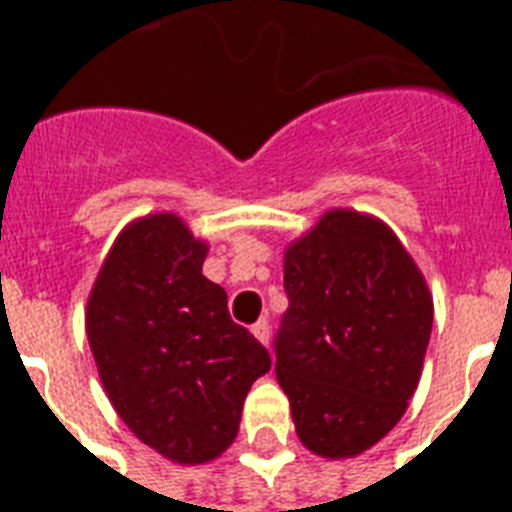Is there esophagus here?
Returning a JSON list of instances; mask_svg holds the SVG:
<instances>
[{"instance_id":"1","label":"esophagus","mask_w":512,"mask_h":512,"mask_svg":"<svg viewBox=\"0 0 512 512\" xmlns=\"http://www.w3.org/2000/svg\"><path fill=\"white\" fill-rule=\"evenodd\" d=\"M252 335L263 342V345H268V342H271V324H268V319L257 321L255 327H252Z\"/></svg>"}]
</instances>
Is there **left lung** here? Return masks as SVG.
Instances as JSON below:
<instances>
[{"instance_id":"obj_1","label":"left lung","mask_w":512,"mask_h":512,"mask_svg":"<svg viewBox=\"0 0 512 512\" xmlns=\"http://www.w3.org/2000/svg\"><path fill=\"white\" fill-rule=\"evenodd\" d=\"M284 289L273 348L297 436L321 457H356L417 390L433 329L428 284L382 220L332 209L287 247Z\"/></svg>"}]
</instances>
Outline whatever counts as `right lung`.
Wrapping results in <instances>:
<instances>
[{
	"label": "right lung",
	"instance_id": "1",
	"mask_svg": "<svg viewBox=\"0 0 512 512\" xmlns=\"http://www.w3.org/2000/svg\"><path fill=\"white\" fill-rule=\"evenodd\" d=\"M207 244L172 212L119 233L87 300V340L116 414L180 465L220 457L241 406L271 369L268 350L228 313L201 273Z\"/></svg>",
	"mask_w": 512,
	"mask_h": 512
}]
</instances>
